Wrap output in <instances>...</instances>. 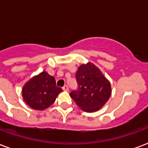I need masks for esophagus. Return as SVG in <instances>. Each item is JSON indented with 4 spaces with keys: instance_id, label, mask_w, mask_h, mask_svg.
<instances>
[{
    "instance_id": "1",
    "label": "esophagus",
    "mask_w": 148,
    "mask_h": 148,
    "mask_svg": "<svg viewBox=\"0 0 148 148\" xmlns=\"http://www.w3.org/2000/svg\"><path fill=\"white\" fill-rule=\"evenodd\" d=\"M63 89L64 91H68V86H67V85H64V86H63Z\"/></svg>"
}]
</instances>
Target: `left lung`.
I'll use <instances>...</instances> for the list:
<instances>
[{
	"mask_svg": "<svg viewBox=\"0 0 148 148\" xmlns=\"http://www.w3.org/2000/svg\"><path fill=\"white\" fill-rule=\"evenodd\" d=\"M75 77L77 88L70 96L82 110L94 112L109 99L111 94L110 82L95 65L90 63L81 65Z\"/></svg>",
	"mask_w": 148,
	"mask_h": 148,
	"instance_id": "obj_1",
	"label": "left lung"
}]
</instances>
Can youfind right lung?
Here are the masks:
<instances>
[{"mask_svg":"<svg viewBox=\"0 0 148 148\" xmlns=\"http://www.w3.org/2000/svg\"><path fill=\"white\" fill-rule=\"evenodd\" d=\"M62 91L56 86L55 77L43 71L24 85L23 96L30 108L42 110L50 107Z\"/></svg>","mask_w":148,"mask_h":148,"instance_id":"1","label":"right lung"}]
</instances>
